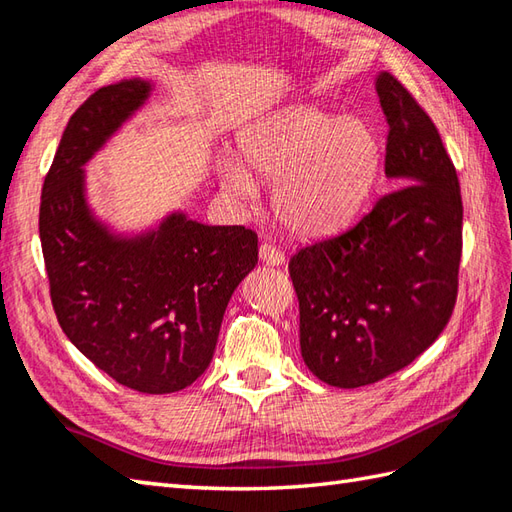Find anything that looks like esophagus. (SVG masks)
<instances>
[{
    "mask_svg": "<svg viewBox=\"0 0 512 512\" xmlns=\"http://www.w3.org/2000/svg\"><path fill=\"white\" fill-rule=\"evenodd\" d=\"M259 259H262L266 266H281L286 262V255L273 244H262L259 246Z\"/></svg>",
    "mask_w": 512,
    "mask_h": 512,
    "instance_id": "esophagus-1",
    "label": "esophagus"
}]
</instances>
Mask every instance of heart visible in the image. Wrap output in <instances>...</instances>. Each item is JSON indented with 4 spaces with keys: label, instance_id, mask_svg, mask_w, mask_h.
Masks as SVG:
<instances>
[{
    "label": "heart",
    "instance_id": "obj_1",
    "mask_svg": "<svg viewBox=\"0 0 512 512\" xmlns=\"http://www.w3.org/2000/svg\"><path fill=\"white\" fill-rule=\"evenodd\" d=\"M239 160H224V189L255 198V180L275 184L273 211L288 231L319 237L339 231L372 191L383 149L363 118H341L317 107H290L250 125L239 138Z\"/></svg>",
    "mask_w": 512,
    "mask_h": 512
}]
</instances>
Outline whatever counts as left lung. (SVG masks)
<instances>
[{
  "label": "left lung",
  "instance_id": "left-lung-1",
  "mask_svg": "<svg viewBox=\"0 0 512 512\" xmlns=\"http://www.w3.org/2000/svg\"><path fill=\"white\" fill-rule=\"evenodd\" d=\"M385 176L400 184L350 231L303 246L288 270L299 299L303 363L354 389L407 367L438 339L458 297L462 195L427 112L389 72Z\"/></svg>",
  "mask_w": 512,
  "mask_h": 512
}]
</instances>
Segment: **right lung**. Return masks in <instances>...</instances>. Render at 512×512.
<instances>
[{
    "instance_id": "1",
    "label": "right lung",
    "mask_w": 512,
    "mask_h": 512,
    "mask_svg": "<svg viewBox=\"0 0 512 512\" xmlns=\"http://www.w3.org/2000/svg\"><path fill=\"white\" fill-rule=\"evenodd\" d=\"M151 92V81H121L72 114L43 180L39 237L52 306L76 350L116 383L171 394L209 367L228 301L257 264V235L182 211L132 235L96 217L83 167Z\"/></svg>"
}]
</instances>
